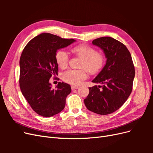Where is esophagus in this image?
I'll use <instances>...</instances> for the list:
<instances>
[{"instance_id": "esophagus-1", "label": "esophagus", "mask_w": 153, "mask_h": 153, "mask_svg": "<svg viewBox=\"0 0 153 153\" xmlns=\"http://www.w3.org/2000/svg\"><path fill=\"white\" fill-rule=\"evenodd\" d=\"M78 88V86H75V85H72V86H71V89H72V90L77 89Z\"/></svg>"}]
</instances>
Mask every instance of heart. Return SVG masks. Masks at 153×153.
I'll list each match as a JSON object with an SVG mask.
<instances>
[{"instance_id":"1","label":"heart","mask_w":153,"mask_h":153,"mask_svg":"<svg viewBox=\"0 0 153 153\" xmlns=\"http://www.w3.org/2000/svg\"><path fill=\"white\" fill-rule=\"evenodd\" d=\"M71 52L82 59L80 68L81 69H69L62 75L63 80L66 82L75 85H80L86 79L87 71L90 74H96L103 68L105 58L101 53L97 52L95 48L87 45H80L71 48ZM55 61L58 66L66 68L69 62L68 54L65 51L60 50L55 53Z\"/></svg>"}]
</instances>
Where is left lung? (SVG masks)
Wrapping results in <instances>:
<instances>
[{
    "label": "left lung",
    "mask_w": 153,
    "mask_h": 153,
    "mask_svg": "<svg viewBox=\"0 0 153 153\" xmlns=\"http://www.w3.org/2000/svg\"><path fill=\"white\" fill-rule=\"evenodd\" d=\"M103 50L105 66L92 82L100 84L89 87L84 100L87 108L100 115L114 112L126 102L130 95L135 71L131 55L126 46L110 37L92 41Z\"/></svg>",
    "instance_id": "left-lung-1"
}]
</instances>
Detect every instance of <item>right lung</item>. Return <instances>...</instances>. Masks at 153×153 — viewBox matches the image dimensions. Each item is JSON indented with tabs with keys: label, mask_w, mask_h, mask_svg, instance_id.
Returning <instances> with one entry per match:
<instances>
[{
	"label": "right lung",
	"mask_w": 153,
	"mask_h": 153,
	"mask_svg": "<svg viewBox=\"0 0 153 153\" xmlns=\"http://www.w3.org/2000/svg\"><path fill=\"white\" fill-rule=\"evenodd\" d=\"M75 40L64 39L50 33H42L27 44L20 59V87L22 93L35 112L49 117L65 107L71 87L59 82L55 89L49 82L58 75L55 61L57 50L68 47Z\"/></svg>",
	"instance_id": "right-lung-1"
}]
</instances>
